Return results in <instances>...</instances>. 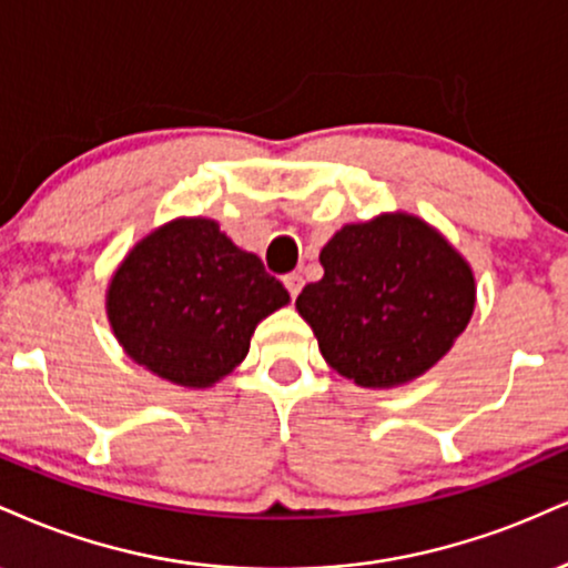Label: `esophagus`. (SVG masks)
<instances>
[{
    "label": "esophagus",
    "mask_w": 568,
    "mask_h": 568,
    "mask_svg": "<svg viewBox=\"0 0 568 568\" xmlns=\"http://www.w3.org/2000/svg\"><path fill=\"white\" fill-rule=\"evenodd\" d=\"M284 286H286V292H290V297L295 300L300 295V290H303V276H300V273H286Z\"/></svg>",
    "instance_id": "34e87169"
}]
</instances>
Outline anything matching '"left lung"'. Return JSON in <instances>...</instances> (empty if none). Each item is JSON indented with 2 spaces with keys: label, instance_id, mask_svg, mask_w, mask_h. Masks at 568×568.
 Wrapping results in <instances>:
<instances>
[{
  "label": "left lung",
  "instance_id": "1",
  "mask_svg": "<svg viewBox=\"0 0 568 568\" xmlns=\"http://www.w3.org/2000/svg\"><path fill=\"white\" fill-rule=\"evenodd\" d=\"M318 260L324 278L300 292L297 313L324 362L362 388L388 390L425 375L476 308L468 260L409 212L343 225Z\"/></svg>",
  "mask_w": 568,
  "mask_h": 568
}]
</instances>
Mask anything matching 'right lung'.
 <instances>
[{"mask_svg": "<svg viewBox=\"0 0 568 568\" xmlns=\"http://www.w3.org/2000/svg\"><path fill=\"white\" fill-rule=\"evenodd\" d=\"M290 303L263 260L212 217H175L145 233L113 271L105 313L132 362L204 390L250 353L257 324Z\"/></svg>", "mask_w": 568, "mask_h": 568, "instance_id": "add662e5", "label": "right lung"}]
</instances>
